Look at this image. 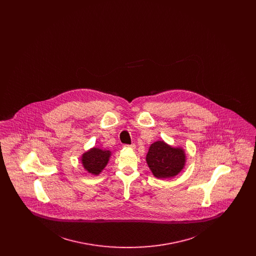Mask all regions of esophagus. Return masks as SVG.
I'll return each mask as SVG.
<instances>
[{"mask_svg": "<svg viewBox=\"0 0 256 256\" xmlns=\"http://www.w3.org/2000/svg\"><path fill=\"white\" fill-rule=\"evenodd\" d=\"M126 148H135V144H132V145H126Z\"/></svg>", "mask_w": 256, "mask_h": 256, "instance_id": "34e87169", "label": "esophagus"}]
</instances>
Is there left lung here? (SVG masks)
Instances as JSON below:
<instances>
[{"label":"left lung","instance_id":"left-lung-1","mask_svg":"<svg viewBox=\"0 0 256 256\" xmlns=\"http://www.w3.org/2000/svg\"><path fill=\"white\" fill-rule=\"evenodd\" d=\"M146 161L156 178L165 180L178 176L182 170L186 163V154L182 148L170 146L161 140L150 146Z\"/></svg>","mask_w":256,"mask_h":256}]
</instances>
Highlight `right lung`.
<instances>
[{"mask_svg": "<svg viewBox=\"0 0 256 256\" xmlns=\"http://www.w3.org/2000/svg\"><path fill=\"white\" fill-rule=\"evenodd\" d=\"M111 152L100 148H92L82 156V163L84 168L89 174L98 176L106 168L110 161Z\"/></svg>", "mask_w": 256, "mask_h": 256, "instance_id": "right-lung-1", "label": "right lung"}]
</instances>
